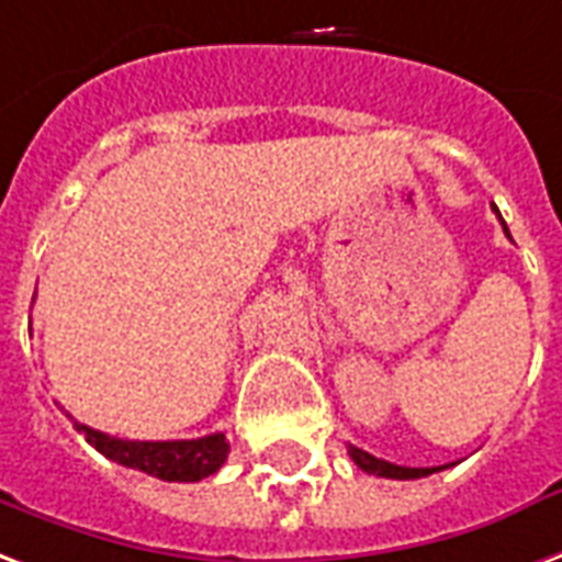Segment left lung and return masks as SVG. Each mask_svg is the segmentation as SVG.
<instances>
[{
  "mask_svg": "<svg viewBox=\"0 0 562 562\" xmlns=\"http://www.w3.org/2000/svg\"><path fill=\"white\" fill-rule=\"evenodd\" d=\"M494 211H497V207H494ZM503 232H506V223H503ZM506 235H509V232H506ZM348 456L355 459V464L360 471L375 473V476H386V480H419V476L443 471V468H402V464H393V461L375 459L372 452L357 450V447H348Z\"/></svg>",
  "mask_w": 562,
  "mask_h": 562,
  "instance_id": "obj_1",
  "label": "left lung"
}]
</instances>
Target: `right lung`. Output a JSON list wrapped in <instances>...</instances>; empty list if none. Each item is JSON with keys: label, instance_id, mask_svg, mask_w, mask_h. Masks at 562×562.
Segmentation results:
<instances>
[{"label": "right lung", "instance_id": "right-lung-1", "mask_svg": "<svg viewBox=\"0 0 562 562\" xmlns=\"http://www.w3.org/2000/svg\"><path fill=\"white\" fill-rule=\"evenodd\" d=\"M70 417V414H68ZM94 450L115 464L143 471L166 482H199L217 473L228 456V440L223 431L196 440H124L74 423Z\"/></svg>", "mask_w": 562, "mask_h": 562}]
</instances>
